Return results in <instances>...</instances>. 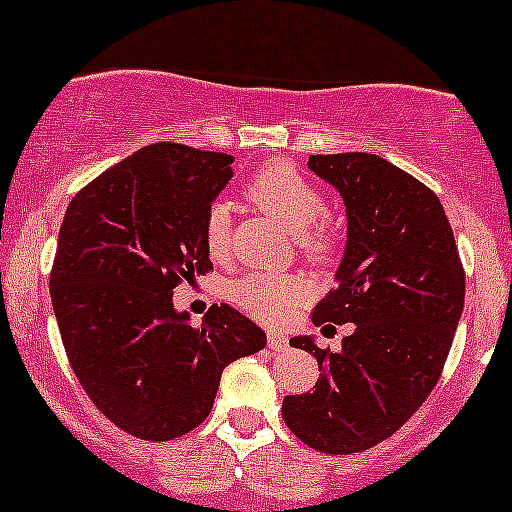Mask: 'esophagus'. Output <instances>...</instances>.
I'll list each match as a JSON object with an SVG mask.
<instances>
[{
  "label": "esophagus",
  "mask_w": 512,
  "mask_h": 512,
  "mask_svg": "<svg viewBox=\"0 0 512 512\" xmlns=\"http://www.w3.org/2000/svg\"><path fill=\"white\" fill-rule=\"evenodd\" d=\"M267 344H270L272 352H285L287 349V337H282V334H270V339H267Z\"/></svg>",
  "instance_id": "34e87169"
}]
</instances>
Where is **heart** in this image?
I'll return each instance as SVG.
<instances>
[{
    "label": "heart",
    "mask_w": 512,
    "mask_h": 512,
    "mask_svg": "<svg viewBox=\"0 0 512 512\" xmlns=\"http://www.w3.org/2000/svg\"><path fill=\"white\" fill-rule=\"evenodd\" d=\"M245 195L252 205L275 215L297 235V245L312 260H327L334 252V232L324 223V193L289 163H267L250 175ZM205 247L215 260L230 250L232 218L227 203H213L205 213ZM232 302L265 324H282L294 309L307 302L309 285L292 275H245L230 287Z\"/></svg>",
    "instance_id": "heart-1"
}]
</instances>
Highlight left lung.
I'll use <instances>...</instances> for the list:
<instances>
[{
    "instance_id": "obj_1",
    "label": "left lung",
    "mask_w": 512,
    "mask_h": 512,
    "mask_svg": "<svg viewBox=\"0 0 512 512\" xmlns=\"http://www.w3.org/2000/svg\"><path fill=\"white\" fill-rule=\"evenodd\" d=\"M339 190L347 250L312 322L354 324L339 352L289 339L319 361L314 391L285 396L282 418L309 448L347 456L394 436L441 379L466 275L441 200L374 153L309 156Z\"/></svg>"
}]
</instances>
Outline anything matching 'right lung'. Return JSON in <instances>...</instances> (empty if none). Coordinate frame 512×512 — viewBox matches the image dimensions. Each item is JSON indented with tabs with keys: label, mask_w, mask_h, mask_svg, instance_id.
Segmentation results:
<instances>
[{
	"label": "right lung",
	"mask_w": 512,
	"mask_h": 512,
	"mask_svg": "<svg viewBox=\"0 0 512 512\" xmlns=\"http://www.w3.org/2000/svg\"><path fill=\"white\" fill-rule=\"evenodd\" d=\"M230 163L153 143L81 188L61 223L49 285L69 364L96 409L143 441L198 428L225 366L267 344L227 304L200 327L173 307L180 282L213 270L203 225Z\"/></svg>",
	"instance_id": "right-lung-1"
}]
</instances>
